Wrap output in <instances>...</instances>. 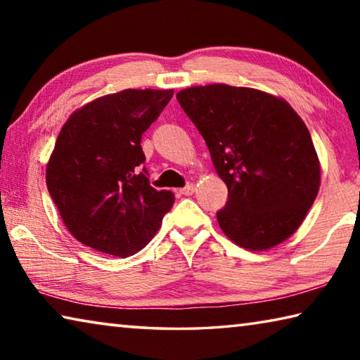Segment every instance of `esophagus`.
Returning a JSON list of instances; mask_svg holds the SVG:
<instances>
[{
    "mask_svg": "<svg viewBox=\"0 0 360 360\" xmlns=\"http://www.w3.org/2000/svg\"><path fill=\"white\" fill-rule=\"evenodd\" d=\"M195 192V184H187L184 188H181L182 195H192Z\"/></svg>",
    "mask_w": 360,
    "mask_h": 360,
    "instance_id": "obj_1",
    "label": "esophagus"
}]
</instances>
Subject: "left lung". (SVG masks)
I'll return each instance as SVG.
<instances>
[{
    "label": "left lung",
    "mask_w": 360,
    "mask_h": 360,
    "mask_svg": "<svg viewBox=\"0 0 360 360\" xmlns=\"http://www.w3.org/2000/svg\"><path fill=\"white\" fill-rule=\"evenodd\" d=\"M208 146L229 200L217 222L249 251L289 238L321 184L311 135L288 101L249 87L197 85L176 95Z\"/></svg>",
    "instance_id": "left-lung-1"
}]
</instances>
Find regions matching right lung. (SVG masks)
<instances>
[{"label": "right lung", "mask_w": 360, "mask_h": 360, "mask_svg": "<svg viewBox=\"0 0 360 360\" xmlns=\"http://www.w3.org/2000/svg\"><path fill=\"white\" fill-rule=\"evenodd\" d=\"M173 90L127 89L79 108L58 133L46 168L47 191L82 245L129 257L148 245L174 193L149 184L141 135Z\"/></svg>", "instance_id": "1"}]
</instances>
